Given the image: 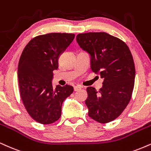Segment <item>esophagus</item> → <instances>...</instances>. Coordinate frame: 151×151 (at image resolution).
<instances>
[{"label":"esophagus","instance_id":"1","mask_svg":"<svg viewBox=\"0 0 151 151\" xmlns=\"http://www.w3.org/2000/svg\"><path fill=\"white\" fill-rule=\"evenodd\" d=\"M80 89H81V86H74V91H79V90H80Z\"/></svg>","mask_w":151,"mask_h":151}]
</instances>
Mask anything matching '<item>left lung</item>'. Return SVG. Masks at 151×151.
Masks as SVG:
<instances>
[{
  "mask_svg": "<svg viewBox=\"0 0 151 151\" xmlns=\"http://www.w3.org/2000/svg\"><path fill=\"white\" fill-rule=\"evenodd\" d=\"M76 39L89 54L91 70L103 79L99 91L86 88L88 116L100 123L110 122L121 115L131 100L135 79L133 57L124 41L105 32L79 34Z\"/></svg>",
  "mask_w": 151,
  "mask_h": 151,
  "instance_id": "1",
  "label": "left lung"
}]
</instances>
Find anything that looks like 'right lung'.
I'll list each match as a JSON object with an SVG mask.
<instances>
[{
  "label": "right lung",
  "instance_id": "right-lung-1",
  "mask_svg": "<svg viewBox=\"0 0 151 151\" xmlns=\"http://www.w3.org/2000/svg\"><path fill=\"white\" fill-rule=\"evenodd\" d=\"M74 39V34L40 35L22 52L17 70L21 99L29 115L41 124H51L60 117L63 101L74 91L70 85L53 88L52 84L60 55Z\"/></svg>",
  "mask_w": 151,
  "mask_h": 151
}]
</instances>
